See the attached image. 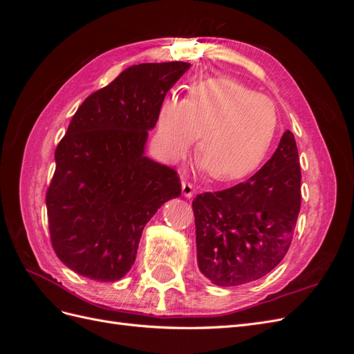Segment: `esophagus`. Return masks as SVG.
<instances>
[{"label": "esophagus", "mask_w": 354, "mask_h": 354, "mask_svg": "<svg viewBox=\"0 0 354 354\" xmlns=\"http://www.w3.org/2000/svg\"><path fill=\"white\" fill-rule=\"evenodd\" d=\"M181 190H183V195L186 198H192L195 194V187L189 181H181Z\"/></svg>", "instance_id": "obj_1"}]
</instances>
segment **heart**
Wrapping results in <instances>:
<instances>
[{"label": "heart", "instance_id": "b5f03b06", "mask_svg": "<svg viewBox=\"0 0 354 354\" xmlns=\"http://www.w3.org/2000/svg\"><path fill=\"white\" fill-rule=\"evenodd\" d=\"M277 131L270 99L232 78L192 82L185 99L165 95L156 112L155 142L169 160H180L199 133L196 156L207 176L238 180L259 167Z\"/></svg>", "mask_w": 354, "mask_h": 354}]
</instances>
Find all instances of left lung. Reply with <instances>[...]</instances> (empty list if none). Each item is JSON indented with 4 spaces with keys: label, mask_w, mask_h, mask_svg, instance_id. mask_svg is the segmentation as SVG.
Listing matches in <instances>:
<instances>
[{
    "label": "left lung",
    "mask_w": 354,
    "mask_h": 354,
    "mask_svg": "<svg viewBox=\"0 0 354 354\" xmlns=\"http://www.w3.org/2000/svg\"><path fill=\"white\" fill-rule=\"evenodd\" d=\"M299 207L301 168L286 130L251 178L192 202L201 273L218 286H236L272 272L291 246Z\"/></svg>",
    "instance_id": "8db88e82"
}]
</instances>
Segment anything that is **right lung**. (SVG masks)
<instances>
[{
  "mask_svg": "<svg viewBox=\"0 0 354 354\" xmlns=\"http://www.w3.org/2000/svg\"><path fill=\"white\" fill-rule=\"evenodd\" d=\"M190 63H140L94 91L56 149L47 189L53 250L71 270L115 282L136 261L143 229L181 194L173 168L145 156L159 103Z\"/></svg>",
  "mask_w": 354,
  "mask_h": 354,
  "instance_id": "obj_1",
  "label": "right lung"
}]
</instances>
